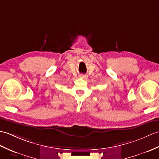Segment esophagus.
<instances>
[{
    "label": "esophagus",
    "instance_id": "1",
    "mask_svg": "<svg viewBox=\"0 0 159 159\" xmlns=\"http://www.w3.org/2000/svg\"><path fill=\"white\" fill-rule=\"evenodd\" d=\"M79 76L80 77V78H82L83 79H87V75H83V74H81V75H79Z\"/></svg>",
    "mask_w": 159,
    "mask_h": 159
}]
</instances>
